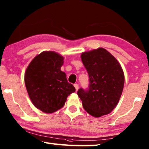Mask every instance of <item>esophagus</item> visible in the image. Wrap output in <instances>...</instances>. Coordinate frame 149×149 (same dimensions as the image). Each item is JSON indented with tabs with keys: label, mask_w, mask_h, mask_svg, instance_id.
Listing matches in <instances>:
<instances>
[{
	"label": "esophagus",
	"mask_w": 149,
	"mask_h": 149,
	"mask_svg": "<svg viewBox=\"0 0 149 149\" xmlns=\"http://www.w3.org/2000/svg\"><path fill=\"white\" fill-rule=\"evenodd\" d=\"M74 87H75V89H76V91L79 89V85H78V84H74Z\"/></svg>",
	"instance_id": "1"
}]
</instances>
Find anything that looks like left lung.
<instances>
[{"instance_id":"obj_1","label":"left lung","mask_w":149,"mask_h":149,"mask_svg":"<svg viewBox=\"0 0 149 149\" xmlns=\"http://www.w3.org/2000/svg\"><path fill=\"white\" fill-rule=\"evenodd\" d=\"M89 85L77 91L85 110L94 117L106 115L119 102L124 85V74L116 58L102 48L81 54Z\"/></svg>"}]
</instances>
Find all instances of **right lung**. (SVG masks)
<instances>
[{"label": "right lung", "mask_w": 149, "mask_h": 149, "mask_svg": "<svg viewBox=\"0 0 149 149\" xmlns=\"http://www.w3.org/2000/svg\"><path fill=\"white\" fill-rule=\"evenodd\" d=\"M64 58L55 52L45 51L36 56L27 66L25 84L36 108L50 113L62 108L67 97L75 91L60 68Z\"/></svg>", "instance_id": "right-lung-1"}]
</instances>
